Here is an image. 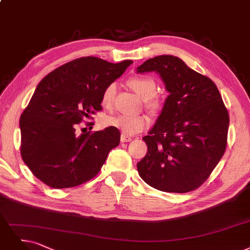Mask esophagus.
I'll return each instance as SVG.
<instances>
[{
	"instance_id": "1",
	"label": "esophagus",
	"mask_w": 250,
	"mask_h": 250,
	"mask_svg": "<svg viewBox=\"0 0 250 250\" xmlns=\"http://www.w3.org/2000/svg\"><path fill=\"white\" fill-rule=\"evenodd\" d=\"M130 141H132V138L130 137V136H127V135H125V134H121V142L122 143H128V142H130Z\"/></svg>"
}]
</instances>
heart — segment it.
Returning a JSON list of instances; mask_svg holds the SVG:
<instances>
[{"label":"heart","instance_id":"obj_1","mask_svg":"<svg viewBox=\"0 0 250 250\" xmlns=\"http://www.w3.org/2000/svg\"><path fill=\"white\" fill-rule=\"evenodd\" d=\"M128 84L133 91L144 99L145 106L151 113H158L162 108V99L156 94L157 84L155 80L148 76H134L128 80ZM117 92V84H108L103 92L102 103L104 106H109L113 104ZM104 124L121 131L129 136L142 132L149 126V119L146 115H116L108 116L104 119Z\"/></svg>","mask_w":250,"mask_h":250}]
</instances>
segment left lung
Listing matches in <instances>:
<instances>
[{
  "label": "left lung",
  "mask_w": 250,
  "mask_h": 250,
  "mask_svg": "<svg viewBox=\"0 0 250 250\" xmlns=\"http://www.w3.org/2000/svg\"><path fill=\"white\" fill-rule=\"evenodd\" d=\"M156 72L166 98L156 124L143 137L146 155L137 163L144 181L159 191L188 193L210 175L227 147L229 113L211 79L189 68L181 58L147 59L137 73Z\"/></svg>",
  "instance_id": "1"
}]
</instances>
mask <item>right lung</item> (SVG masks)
I'll return each mask as SVG.
<instances>
[{
    "mask_svg": "<svg viewBox=\"0 0 250 250\" xmlns=\"http://www.w3.org/2000/svg\"><path fill=\"white\" fill-rule=\"evenodd\" d=\"M132 62L81 57L57 67L39 83L19 126L22 160L40 181L66 188L90 181L101 171L109 151L120 144L119 130L107 127L78 135L76 128L83 118L102 111L105 87Z\"/></svg>",
    "mask_w": 250,
    "mask_h": 250,
    "instance_id": "1",
    "label": "right lung"
}]
</instances>
